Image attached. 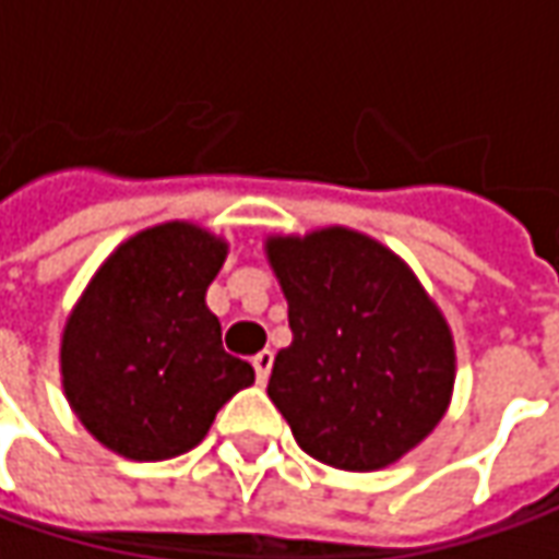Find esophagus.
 Here are the masks:
<instances>
[{
	"label": "esophagus",
	"instance_id": "34e87169",
	"mask_svg": "<svg viewBox=\"0 0 559 559\" xmlns=\"http://www.w3.org/2000/svg\"><path fill=\"white\" fill-rule=\"evenodd\" d=\"M272 349H262V353H257L253 356V368H257V380L260 383H265L269 380V371H272Z\"/></svg>",
	"mask_w": 559,
	"mask_h": 559
}]
</instances>
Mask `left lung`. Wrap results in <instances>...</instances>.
Listing matches in <instances>:
<instances>
[{
  "mask_svg": "<svg viewBox=\"0 0 559 559\" xmlns=\"http://www.w3.org/2000/svg\"><path fill=\"white\" fill-rule=\"evenodd\" d=\"M287 297L290 346L269 399L306 454L380 471L433 433L454 386V343L405 262L353 228L269 238Z\"/></svg>",
  "mask_w": 559,
  "mask_h": 559,
  "instance_id": "1",
  "label": "left lung"
}]
</instances>
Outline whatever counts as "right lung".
<instances>
[{
	"label": "right lung",
	"mask_w": 559,
	"mask_h": 559,
	"mask_svg": "<svg viewBox=\"0 0 559 559\" xmlns=\"http://www.w3.org/2000/svg\"><path fill=\"white\" fill-rule=\"evenodd\" d=\"M228 243L164 222L120 243L88 281L61 337V383L80 424L129 461L191 452L216 412L253 383L222 349L206 287Z\"/></svg>",
	"instance_id": "add662e5"
}]
</instances>
